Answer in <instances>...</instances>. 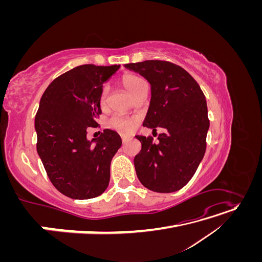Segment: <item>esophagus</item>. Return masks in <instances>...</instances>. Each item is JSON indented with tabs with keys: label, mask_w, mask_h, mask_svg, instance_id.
<instances>
[{
	"label": "esophagus",
	"mask_w": 262,
	"mask_h": 262,
	"mask_svg": "<svg viewBox=\"0 0 262 262\" xmlns=\"http://www.w3.org/2000/svg\"><path fill=\"white\" fill-rule=\"evenodd\" d=\"M121 139H122V142H126V141L130 139V137L129 136H125V134H121Z\"/></svg>",
	"instance_id": "1"
}]
</instances>
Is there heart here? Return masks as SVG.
I'll return each mask as SVG.
<instances>
[{"mask_svg":"<svg viewBox=\"0 0 262 262\" xmlns=\"http://www.w3.org/2000/svg\"><path fill=\"white\" fill-rule=\"evenodd\" d=\"M120 83L124 87L125 91L128 92L133 97H136L140 93L147 90V85L145 81L141 76L137 74H124L120 78ZM108 90L107 87L104 86L100 93V104L105 105L106 98H107ZM138 123V118L136 117H128L122 115H115L108 120V126L118 132L128 134L130 133L136 124Z\"/></svg>","mask_w":262,"mask_h":262,"instance_id":"obj_1","label":"heart"}]
</instances>
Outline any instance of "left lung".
Listing matches in <instances>:
<instances>
[{
    "mask_svg": "<svg viewBox=\"0 0 262 262\" xmlns=\"http://www.w3.org/2000/svg\"><path fill=\"white\" fill-rule=\"evenodd\" d=\"M150 84L143 125L162 128L158 142L137 136L142 148L134 157L141 184L155 192L177 191L192 178L207 147L210 126L207 100L186 70L167 61L147 60L124 66Z\"/></svg>",
    "mask_w": 262,
    "mask_h": 262,
    "instance_id": "left-lung-1",
    "label": "left lung"
}]
</instances>
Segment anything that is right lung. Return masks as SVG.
<instances>
[{"mask_svg":"<svg viewBox=\"0 0 262 262\" xmlns=\"http://www.w3.org/2000/svg\"><path fill=\"white\" fill-rule=\"evenodd\" d=\"M119 68L76 67L55 78L40 99L35 118L37 152L52 185L71 199H92L109 185L110 163L121 138L105 129L90 141L86 130L98 125L102 84Z\"/></svg>","mask_w":262,"mask_h":262,"instance_id":"1","label":"right lung"}]
</instances>
